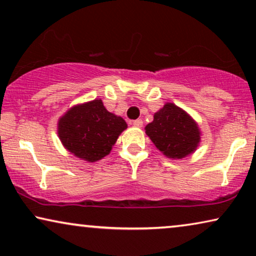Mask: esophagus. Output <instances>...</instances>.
<instances>
[{
    "label": "esophagus",
    "instance_id": "34e87169",
    "mask_svg": "<svg viewBox=\"0 0 256 256\" xmlns=\"http://www.w3.org/2000/svg\"><path fill=\"white\" fill-rule=\"evenodd\" d=\"M132 124H134L135 126V127H142V126H143V121L141 120V118H138V120H134V121H132Z\"/></svg>",
    "mask_w": 256,
    "mask_h": 256
}]
</instances>
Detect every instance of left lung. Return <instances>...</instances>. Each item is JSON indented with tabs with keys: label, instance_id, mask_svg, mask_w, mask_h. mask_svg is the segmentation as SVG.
<instances>
[{
	"label": "left lung",
	"instance_id": "obj_1",
	"mask_svg": "<svg viewBox=\"0 0 256 256\" xmlns=\"http://www.w3.org/2000/svg\"><path fill=\"white\" fill-rule=\"evenodd\" d=\"M146 132L160 152L170 158H183L197 148L200 132L196 122L174 104H164L146 124Z\"/></svg>",
	"mask_w": 256,
	"mask_h": 256
}]
</instances>
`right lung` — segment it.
<instances>
[{
	"label": "right lung",
	"mask_w": 256,
	"mask_h": 256,
	"mask_svg": "<svg viewBox=\"0 0 256 256\" xmlns=\"http://www.w3.org/2000/svg\"><path fill=\"white\" fill-rule=\"evenodd\" d=\"M126 128L124 118L110 113L101 100H93L72 107L60 118L58 135L70 152L87 162H96L110 152Z\"/></svg>",
	"instance_id": "1"
}]
</instances>
